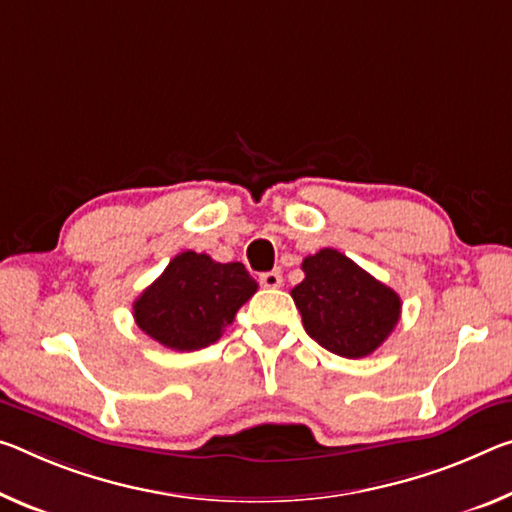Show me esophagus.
I'll return each instance as SVG.
<instances>
[{
  "label": "esophagus",
  "instance_id": "34e87169",
  "mask_svg": "<svg viewBox=\"0 0 512 512\" xmlns=\"http://www.w3.org/2000/svg\"><path fill=\"white\" fill-rule=\"evenodd\" d=\"M259 282H262V287H266V289H278L282 285V273L280 271L262 273L259 275Z\"/></svg>",
  "mask_w": 512,
  "mask_h": 512
}]
</instances>
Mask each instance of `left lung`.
I'll return each mask as SVG.
<instances>
[{
	"instance_id": "8db88e82",
	"label": "left lung",
	"mask_w": 512,
	"mask_h": 512,
	"mask_svg": "<svg viewBox=\"0 0 512 512\" xmlns=\"http://www.w3.org/2000/svg\"><path fill=\"white\" fill-rule=\"evenodd\" d=\"M305 280L291 289L314 342L355 360L371 355L396 328L401 298L335 248L303 259Z\"/></svg>"
}]
</instances>
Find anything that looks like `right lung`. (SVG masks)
Wrapping results in <instances>:
<instances>
[{
    "mask_svg": "<svg viewBox=\"0 0 512 512\" xmlns=\"http://www.w3.org/2000/svg\"><path fill=\"white\" fill-rule=\"evenodd\" d=\"M255 291L257 282L241 262L221 264L186 250L134 300V321L161 346L198 351L221 339Z\"/></svg>",
    "mask_w": 512,
    "mask_h": 512,
    "instance_id": "add662e5",
    "label": "right lung"
}]
</instances>
